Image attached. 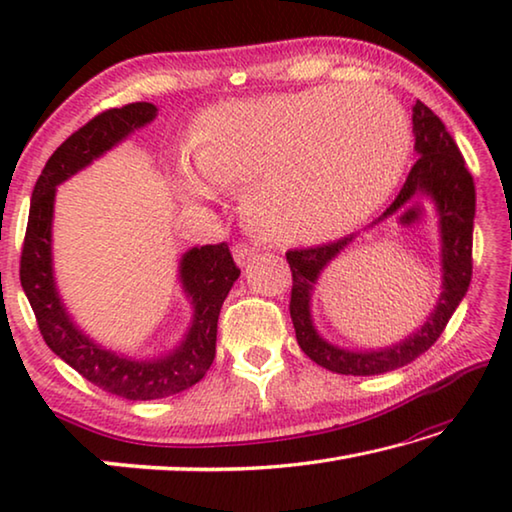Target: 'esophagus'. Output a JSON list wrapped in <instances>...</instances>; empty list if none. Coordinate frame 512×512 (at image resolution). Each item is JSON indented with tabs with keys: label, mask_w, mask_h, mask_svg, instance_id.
<instances>
[{
	"label": "esophagus",
	"mask_w": 512,
	"mask_h": 512,
	"mask_svg": "<svg viewBox=\"0 0 512 512\" xmlns=\"http://www.w3.org/2000/svg\"><path fill=\"white\" fill-rule=\"evenodd\" d=\"M232 253H235V259H237L239 266H246V264L253 262L255 255H257V250L246 246V244H237L235 248H232Z\"/></svg>",
	"instance_id": "esophagus-1"
}]
</instances>
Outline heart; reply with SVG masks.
<instances>
[{"label": "heart", "instance_id": "heart-1", "mask_svg": "<svg viewBox=\"0 0 512 512\" xmlns=\"http://www.w3.org/2000/svg\"><path fill=\"white\" fill-rule=\"evenodd\" d=\"M192 155L212 185L244 189L250 228L277 241H318L377 212L409 158V121L381 88L325 85L232 101L198 121ZM187 194L212 187L178 167Z\"/></svg>", "mask_w": 512, "mask_h": 512}]
</instances>
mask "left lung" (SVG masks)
<instances>
[{
	"label": "left lung",
	"instance_id": "1",
	"mask_svg": "<svg viewBox=\"0 0 512 512\" xmlns=\"http://www.w3.org/2000/svg\"><path fill=\"white\" fill-rule=\"evenodd\" d=\"M413 135L418 160L406 176L400 194L377 221L402 210L418 196H429L436 203V212L440 216V241H443V250H440V255H443V262H440L443 264V293H440L436 309L431 311L427 323L418 332L393 345V348L370 352H352L327 343L316 332L314 320H311V293H314L325 266L345 250V246H350L354 235L329 241L323 246L296 248L287 253L293 277L289 311L293 327H296L298 345L311 361L332 372H339V375H381V372L397 370L418 359L438 341L458 302L465 298L467 287H470L476 207L472 173L467 171L463 155L458 151L454 137L447 133L443 121L433 115L422 101H415L413 106Z\"/></svg>",
	"mask_w": 512,
	"mask_h": 512
}]
</instances>
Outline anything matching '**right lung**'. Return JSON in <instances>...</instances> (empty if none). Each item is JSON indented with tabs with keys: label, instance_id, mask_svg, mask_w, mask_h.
Here are the masks:
<instances>
[{
	"label": "right lung",
	"instance_id": "right-lung-1",
	"mask_svg": "<svg viewBox=\"0 0 512 512\" xmlns=\"http://www.w3.org/2000/svg\"><path fill=\"white\" fill-rule=\"evenodd\" d=\"M158 115L153 103L137 101L101 112L72 133L47 160L31 194L27 235H24L20 282L36 314L40 334L51 352L69 363L94 386L126 400H160L183 393L205 377L216 354V325L223 300L237 282L239 268L228 244L187 250L180 259V282L192 298L194 320L185 341L158 359L137 361L101 348L72 323L60 302L51 266V219L56 187L88 167Z\"/></svg>",
	"mask_w": 512,
	"mask_h": 512
}]
</instances>
